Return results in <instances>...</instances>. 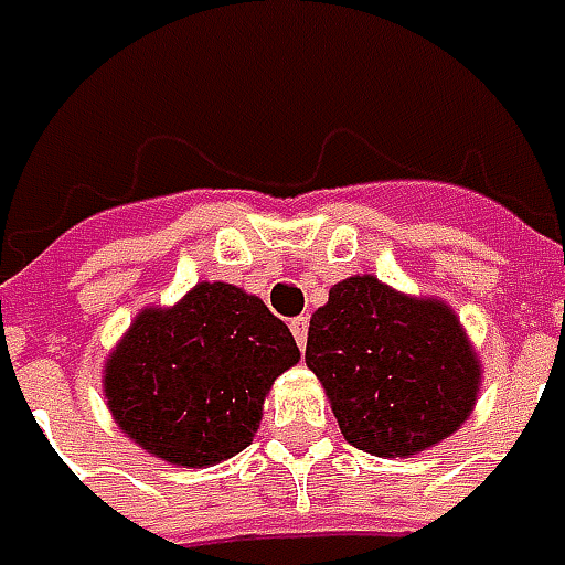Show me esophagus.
<instances>
[{"instance_id":"obj_1","label":"esophagus","mask_w":565,"mask_h":565,"mask_svg":"<svg viewBox=\"0 0 565 565\" xmlns=\"http://www.w3.org/2000/svg\"><path fill=\"white\" fill-rule=\"evenodd\" d=\"M289 327H292V337L298 342V349H305L308 345V317H295Z\"/></svg>"}]
</instances>
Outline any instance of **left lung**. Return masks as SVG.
Wrapping results in <instances>:
<instances>
[{"instance_id":"8db88e82","label":"left lung","mask_w":565,"mask_h":565,"mask_svg":"<svg viewBox=\"0 0 565 565\" xmlns=\"http://www.w3.org/2000/svg\"><path fill=\"white\" fill-rule=\"evenodd\" d=\"M305 361L333 402L339 430L371 456H415L466 422L481 367L440 301L393 292L374 276L330 289L308 327Z\"/></svg>"}]
</instances>
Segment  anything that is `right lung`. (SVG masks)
I'll use <instances>...</instances> for the list:
<instances>
[{
    "instance_id": "1",
    "label": "right lung",
    "mask_w": 565,
    "mask_h": 565,
    "mask_svg": "<svg viewBox=\"0 0 565 565\" xmlns=\"http://www.w3.org/2000/svg\"><path fill=\"white\" fill-rule=\"evenodd\" d=\"M301 359L289 327L228 282H201L175 308H147L106 361L119 427L172 466L204 468L242 452L264 396Z\"/></svg>"
}]
</instances>
